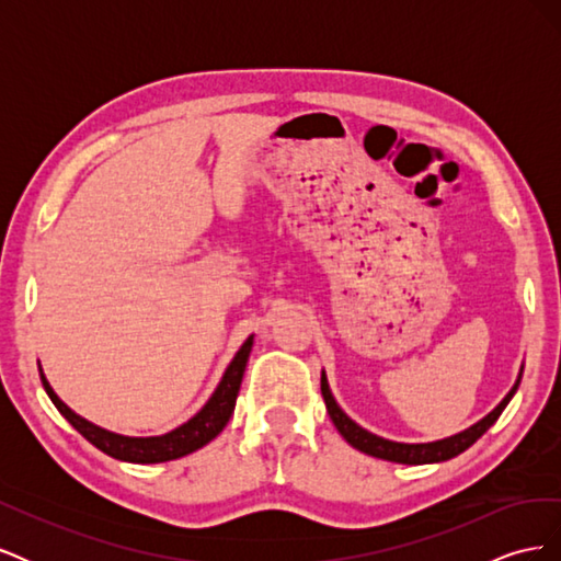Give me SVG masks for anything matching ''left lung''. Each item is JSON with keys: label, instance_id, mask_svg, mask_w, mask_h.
<instances>
[{"label": "left lung", "instance_id": "8db88e82", "mask_svg": "<svg viewBox=\"0 0 561 561\" xmlns=\"http://www.w3.org/2000/svg\"><path fill=\"white\" fill-rule=\"evenodd\" d=\"M522 379V371L515 381V386L511 388V393H507L496 410H491L482 421L474 423V426L466 428L463 433H456L451 437L445 439H437V443H421V445H407V443H393V439H386L379 437L375 433H369L365 428H360L358 423L353 419H348L344 414L342 407L336 404V400L332 398V390L328 386V377L325 371H322L320 377V390H322V400H325L328 407V414L332 419V423L336 426V431L342 433V437L351 447H355L358 451H365L375 458H383V461H393V463H407V466H421V463H439V461H449V458L458 456L461 451H466L470 445L478 443V439L494 426L496 419L501 416V412L507 407V402L513 400L515 390L519 386Z\"/></svg>", "mask_w": 561, "mask_h": 561}]
</instances>
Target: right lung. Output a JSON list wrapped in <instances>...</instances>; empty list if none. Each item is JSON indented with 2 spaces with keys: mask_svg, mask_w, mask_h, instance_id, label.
Returning a JSON list of instances; mask_svg holds the SVG:
<instances>
[{
  "mask_svg": "<svg viewBox=\"0 0 561 561\" xmlns=\"http://www.w3.org/2000/svg\"><path fill=\"white\" fill-rule=\"evenodd\" d=\"M250 351H252V334L245 339V344L239 348V353L233 355V360L229 363L222 381H219V386L215 388L210 400L203 404V410L186 423H182L180 428L165 433V435H159V437H126V435H116V433H110L105 428L95 426V423L75 414L70 407H67L56 396V390L50 388V383L46 381L42 367H39V377H42L46 396L50 398V402L56 404V410L67 421H70L72 426L83 437H87L93 447L105 451L112 458H118V461L163 463V461H173V458H180V456H186V454L201 449L203 445H208L210 439H215L219 433H222L227 421L233 414L236 398H239Z\"/></svg>",
  "mask_w": 561,
  "mask_h": 561,
  "instance_id": "add662e5",
  "label": "right lung"
}]
</instances>
